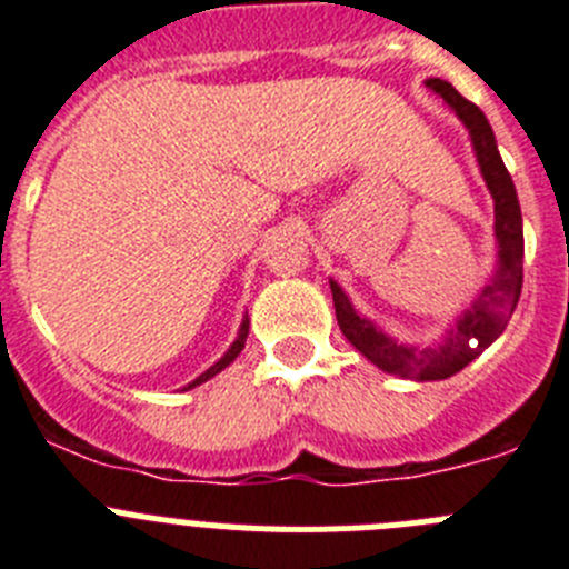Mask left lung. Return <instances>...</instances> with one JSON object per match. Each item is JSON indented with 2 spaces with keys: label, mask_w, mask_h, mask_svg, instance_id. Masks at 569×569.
I'll list each match as a JSON object with an SVG mask.
<instances>
[{
  "label": "left lung",
  "mask_w": 569,
  "mask_h": 569,
  "mask_svg": "<svg viewBox=\"0 0 569 569\" xmlns=\"http://www.w3.org/2000/svg\"><path fill=\"white\" fill-rule=\"evenodd\" d=\"M427 88L436 97L445 99V104L459 116L470 133L472 153L479 162L485 184L492 196V236H496V268L487 279L479 296L472 299L467 310H461L450 328L441 333L433 345H413V341H399L387 330H381L373 319L361 316L353 308L350 296L341 290L339 281L330 279V293H333V308L339 328L345 339L373 361L379 370L399 379L413 381H441L465 370L472 359H479L492 341L505 333L512 310L521 296V259H525V230H521V208L516 184L501 162L499 144L492 136L487 116L472 102H467L459 90L445 79H427Z\"/></svg>",
  "instance_id": "1"
}]
</instances>
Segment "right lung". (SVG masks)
Wrapping results in <instances>:
<instances>
[{
	"instance_id": "obj_1",
	"label": "right lung",
	"mask_w": 569,
	"mask_h": 569,
	"mask_svg": "<svg viewBox=\"0 0 569 569\" xmlns=\"http://www.w3.org/2000/svg\"><path fill=\"white\" fill-rule=\"evenodd\" d=\"M248 330H250V319H248V313L241 316V325H239V333H236V339H233V345L228 347V350H224V356L219 361H216V365H210L208 370H204L202 376H196L193 381H190V385H184L182 390H193V387H199V385H204V381H210L213 379L216 373H222L224 367L230 365V361L236 359V356L241 353V347H244V341H248Z\"/></svg>"
}]
</instances>
